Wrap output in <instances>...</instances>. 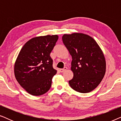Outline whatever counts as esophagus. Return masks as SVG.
Segmentation results:
<instances>
[{
  "mask_svg": "<svg viewBox=\"0 0 121 121\" xmlns=\"http://www.w3.org/2000/svg\"><path fill=\"white\" fill-rule=\"evenodd\" d=\"M67 67H64L63 69H59V71H60V72L63 73V72H64V71H65L66 70H67Z\"/></svg>",
  "mask_w": 121,
  "mask_h": 121,
  "instance_id": "1",
  "label": "esophagus"
}]
</instances>
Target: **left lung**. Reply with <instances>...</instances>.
<instances>
[{"label":"left lung","instance_id":"obj_1","mask_svg":"<svg viewBox=\"0 0 121 121\" xmlns=\"http://www.w3.org/2000/svg\"><path fill=\"white\" fill-rule=\"evenodd\" d=\"M63 42L72 57L71 70L74 76L69 81L70 87L81 93L94 90L106 72L103 52L96 42L87 35L64 34Z\"/></svg>","mask_w":121,"mask_h":121}]
</instances>
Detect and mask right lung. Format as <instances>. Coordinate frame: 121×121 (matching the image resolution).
Returning <instances> with one entry per match:
<instances>
[{"label":"right lung","instance_id":"right-lung-1","mask_svg":"<svg viewBox=\"0 0 121 121\" xmlns=\"http://www.w3.org/2000/svg\"><path fill=\"white\" fill-rule=\"evenodd\" d=\"M58 39L57 35L36 37L21 48L14 66L15 76L21 86L32 95L45 94L51 88L57 73L50 53Z\"/></svg>","mask_w":121,"mask_h":121}]
</instances>
